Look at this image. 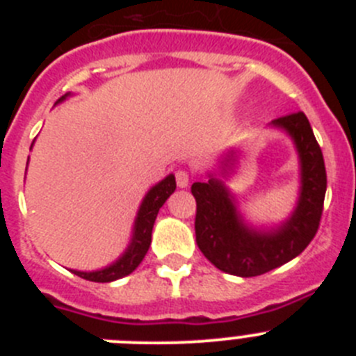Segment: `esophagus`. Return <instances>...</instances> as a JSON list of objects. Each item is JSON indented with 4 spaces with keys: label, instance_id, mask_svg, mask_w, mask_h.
Returning <instances> with one entry per match:
<instances>
[{
    "label": "esophagus",
    "instance_id": "34e87169",
    "mask_svg": "<svg viewBox=\"0 0 356 356\" xmlns=\"http://www.w3.org/2000/svg\"><path fill=\"white\" fill-rule=\"evenodd\" d=\"M175 178H176V185L180 188L187 187L188 181H191V172L187 171V169H178V171L175 172Z\"/></svg>",
    "mask_w": 356,
    "mask_h": 356
}]
</instances>
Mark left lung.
I'll return each mask as SVG.
<instances>
[{
    "mask_svg": "<svg viewBox=\"0 0 356 356\" xmlns=\"http://www.w3.org/2000/svg\"><path fill=\"white\" fill-rule=\"evenodd\" d=\"M294 139L301 159V194L292 217L275 232L260 234L244 226L234 200L216 178L191 187L196 200V242L201 253L222 273L251 278L284 266L312 242L319 229L326 194L323 151L303 112L275 119Z\"/></svg>",
    "mask_w": 356,
    "mask_h": 356,
    "instance_id": "1",
    "label": "left lung"
}]
</instances>
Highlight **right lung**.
I'll return each instance as SVG.
<instances>
[{"label": "right lung", "mask_w": 356, "mask_h": 356, "mask_svg": "<svg viewBox=\"0 0 356 356\" xmlns=\"http://www.w3.org/2000/svg\"><path fill=\"white\" fill-rule=\"evenodd\" d=\"M65 96H62L58 102H62ZM176 180L175 176L169 175L165 180L160 181L159 185L151 188L149 193L144 197L143 205H140L139 213H137V221H135V234L134 241H131L130 248L127 253L122 254L121 259L110 267H105L102 271H92V273H81V271H72L76 276L89 282H97V284H106V282H114V280L128 276L137 269L140 262H143L144 254L147 253L151 244V232H153V225H155L156 213H159L160 207L165 203L169 196L175 193Z\"/></svg>", "instance_id": "obj_1"}]
</instances>
